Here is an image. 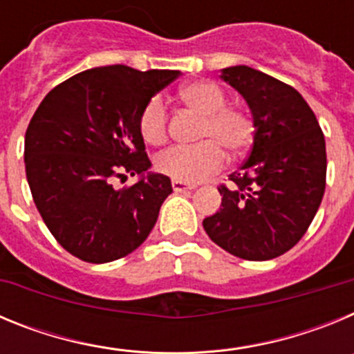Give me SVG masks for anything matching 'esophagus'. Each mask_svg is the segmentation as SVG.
I'll return each mask as SVG.
<instances>
[{
    "instance_id": "34e87169",
    "label": "esophagus",
    "mask_w": 354,
    "mask_h": 354,
    "mask_svg": "<svg viewBox=\"0 0 354 354\" xmlns=\"http://www.w3.org/2000/svg\"><path fill=\"white\" fill-rule=\"evenodd\" d=\"M171 187H174V192H177V193L187 192V189H195V186H193V184L180 183V180H171Z\"/></svg>"
}]
</instances>
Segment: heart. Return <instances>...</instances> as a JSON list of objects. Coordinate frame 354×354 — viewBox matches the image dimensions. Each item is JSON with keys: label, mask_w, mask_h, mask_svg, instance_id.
Returning <instances> with one entry per match:
<instances>
[{"label": "heart", "mask_w": 354, "mask_h": 354, "mask_svg": "<svg viewBox=\"0 0 354 354\" xmlns=\"http://www.w3.org/2000/svg\"><path fill=\"white\" fill-rule=\"evenodd\" d=\"M179 99L200 117L195 136L200 143L165 150L156 159V168L174 180L195 184L223 167V150L237 156L252 143L253 122L245 109L225 106L227 95L220 84L212 81L184 84L179 90ZM138 126L143 140L150 145L167 142L168 115L159 97H152L143 106Z\"/></svg>", "instance_id": "heart-1"}]
</instances>
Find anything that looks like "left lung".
<instances>
[{"instance_id":"left-lung-1","label":"left lung","mask_w":354,"mask_h":354,"mask_svg":"<svg viewBox=\"0 0 354 354\" xmlns=\"http://www.w3.org/2000/svg\"><path fill=\"white\" fill-rule=\"evenodd\" d=\"M253 117V145L241 170L220 186V211L204 220L207 236L245 261L289 252L310 227L326 186V143L298 90L246 65L221 68Z\"/></svg>"}]
</instances>
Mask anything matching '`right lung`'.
<instances>
[{
	"mask_svg": "<svg viewBox=\"0 0 354 354\" xmlns=\"http://www.w3.org/2000/svg\"><path fill=\"white\" fill-rule=\"evenodd\" d=\"M179 71L140 72L127 65L83 71L51 90L24 136L31 196L55 239L92 264L138 248L171 193L167 175L149 171L140 133L143 106ZM138 174L115 190L113 179Z\"/></svg>",
	"mask_w": 354,
	"mask_h": 354,
	"instance_id": "add662e5",
	"label": "right lung"
}]
</instances>
